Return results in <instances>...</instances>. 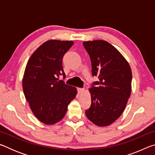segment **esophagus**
Wrapping results in <instances>:
<instances>
[{"label":"esophagus","instance_id":"34e87169","mask_svg":"<svg viewBox=\"0 0 155 155\" xmlns=\"http://www.w3.org/2000/svg\"><path fill=\"white\" fill-rule=\"evenodd\" d=\"M77 90H78V93L79 94L83 93V91H85V90H84V89H83V88H78Z\"/></svg>","mask_w":155,"mask_h":155}]
</instances>
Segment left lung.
Segmentation results:
<instances>
[{
	"instance_id": "8db88e82",
	"label": "left lung",
	"mask_w": 155,
	"mask_h": 155,
	"mask_svg": "<svg viewBox=\"0 0 155 155\" xmlns=\"http://www.w3.org/2000/svg\"><path fill=\"white\" fill-rule=\"evenodd\" d=\"M90 57L91 72L98 81L89 89L91 104L85 115L98 127H107L120 117L131 93L132 72L124 56L104 40L84 41Z\"/></svg>"
}]
</instances>
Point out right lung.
<instances>
[{
	"mask_svg": "<svg viewBox=\"0 0 155 155\" xmlns=\"http://www.w3.org/2000/svg\"><path fill=\"white\" fill-rule=\"evenodd\" d=\"M74 41L51 40L35 50L28 59L22 78L25 98L41 122L54 124L61 120L68 104L77 96V88L59 81L65 78L62 59Z\"/></svg>",
	"mask_w": 155,
	"mask_h": 155,
	"instance_id": "add662e5",
	"label": "right lung"
}]
</instances>
